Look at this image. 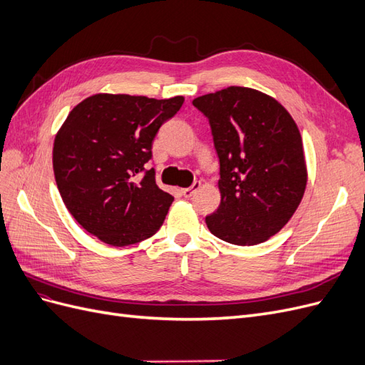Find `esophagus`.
<instances>
[{
    "instance_id": "1",
    "label": "esophagus",
    "mask_w": 365,
    "mask_h": 365,
    "mask_svg": "<svg viewBox=\"0 0 365 365\" xmlns=\"http://www.w3.org/2000/svg\"><path fill=\"white\" fill-rule=\"evenodd\" d=\"M201 189V182L200 181H195L190 187H187V189H181V193L185 196V197H190L195 192H197Z\"/></svg>"
}]
</instances>
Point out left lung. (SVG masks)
I'll return each instance as SVG.
<instances>
[{"label": "left lung", "mask_w": 365, "mask_h": 365, "mask_svg": "<svg viewBox=\"0 0 365 365\" xmlns=\"http://www.w3.org/2000/svg\"><path fill=\"white\" fill-rule=\"evenodd\" d=\"M219 157L220 204L208 230L235 245H257L288 224L304 195L307 170L294 118L272 98L245 86L196 97Z\"/></svg>", "instance_id": "1"}]
</instances>
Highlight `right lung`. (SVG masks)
Here are the masks:
<instances>
[{
    "instance_id": "right-lung-1",
    "label": "right lung",
    "mask_w": 365,
    "mask_h": 365,
    "mask_svg": "<svg viewBox=\"0 0 365 365\" xmlns=\"http://www.w3.org/2000/svg\"><path fill=\"white\" fill-rule=\"evenodd\" d=\"M182 103V96L94 94L73 108L54 138L53 170L65 207L88 233L126 247L160 230L173 196L146 163L158 129Z\"/></svg>"
}]
</instances>
